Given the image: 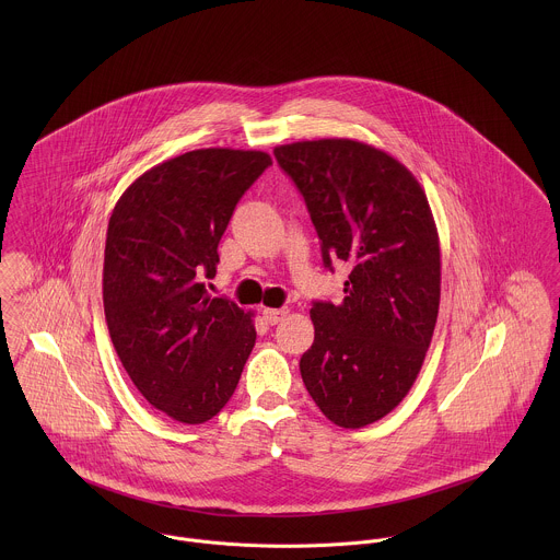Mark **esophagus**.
<instances>
[{
    "instance_id": "1",
    "label": "esophagus",
    "mask_w": 560,
    "mask_h": 560,
    "mask_svg": "<svg viewBox=\"0 0 560 560\" xmlns=\"http://www.w3.org/2000/svg\"><path fill=\"white\" fill-rule=\"evenodd\" d=\"M287 315H289L287 308H262V317H265V320H267L269 325L280 323Z\"/></svg>"
}]
</instances>
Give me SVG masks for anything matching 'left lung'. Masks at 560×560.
I'll list each match as a JSON object with an SVG mask.
<instances>
[{
    "label": "left lung",
    "mask_w": 560,
    "mask_h": 560,
    "mask_svg": "<svg viewBox=\"0 0 560 560\" xmlns=\"http://www.w3.org/2000/svg\"><path fill=\"white\" fill-rule=\"evenodd\" d=\"M302 191L323 265H351L340 304L315 302V342L300 371L338 427L390 413L413 386L440 308V240L416 176L393 155L347 138L276 147Z\"/></svg>",
    "instance_id": "1"
}]
</instances>
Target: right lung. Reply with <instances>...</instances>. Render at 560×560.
<instances>
[{
    "label": "right lung",
    "instance_id": "1",
    "mask_svg": "<svg viewBox=\"0 0 560 560\" xmlns=\"http://www.w3.org/2000/svg\"><path fill=\"white\" fill-rule=\"evenodd\" d=\"M271 165L262 151L200 149L163 161L118 198L105 240L103 308L140 395L183 424L233 397L256 342L252 313L211 298L222 240L241 196Z\"/></svg>",
    "mask_w": 560,
    "mask_h": 560
}]
</instances>
